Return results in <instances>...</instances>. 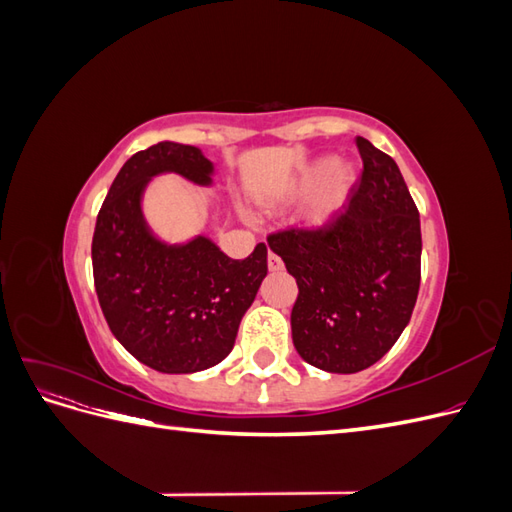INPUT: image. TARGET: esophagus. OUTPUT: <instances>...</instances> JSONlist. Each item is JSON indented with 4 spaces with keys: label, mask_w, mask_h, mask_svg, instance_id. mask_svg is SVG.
I'll return each mask as SVG.
<instances>
[{
    "label": "esophagus",
    "mask_w": 512,
    "mask_h": 512,
    "mask_svg": "<svg viewBox=\"0 0 512 512\" xmlns=\"http://www.w3.org/2000/svg\"><path fill=\"white\" fill-rule=\"evenodd\" d=\"M267 267H269V271H280V269L284 267V262L280 260V256L269 252V256H267Z\"/></svg>",
    "instance_id": "34e87169"
}]
</instances>
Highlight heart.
Returning a JSON list of instances; mask_svg holds the SVG:
<instances>
[{"mask_svg": "<svg viewBox=\"0 0 512 512\" xmlns=\"http://www.w3.org/2000/svg\"><path fill=\"white\" fill-rule=\"evenodd\" d=\"M354 170L352 166L337 162L335 158L327 156L316 160L309 166L299 179L297 192L307 196L320 188L314 207H312V220L316 222H327L329 218L342 209L346 203L348 192L354 183Z\"/></svg>", "mask_w": 512, "mask_h": 512, "instance_id": "b5f03b06", "label": "heart"}]
</instances>
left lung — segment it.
Here are the masks:
<instances>
[{"label":"left lung","instance_id":"8db88e82","mask_svg":"<svg viewBox=\"0 0 512 512\" xmlns=\"http://www.w3.org/2000/svg\"><path fill=\"white\" fill-rule=\"evenodd\" d=\"M359 183L318 228H284L269 247L297 280L290 324L301 359L331 374L380 361L410 322L421 286V220L391 156L356 136Z\"/></svg>","mask_w":512,"mask_h":512}]
</instances>
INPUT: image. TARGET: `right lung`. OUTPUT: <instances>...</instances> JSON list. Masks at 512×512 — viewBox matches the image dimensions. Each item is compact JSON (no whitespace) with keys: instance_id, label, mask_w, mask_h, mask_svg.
<instances>
[{"instance_id":"right-lung-1","label":"right lung","mask_w":512,"mask_h":512,"mask_svg":"<svg viewBox=\"0 0 512 512\" xmlns=\"http://www.w3.org/2000/svg\"><path fill=\"white\" fill-rule=\"evenodd\" d=\"M160 173L209 185L213 164L198 147L170 141L123 164L91 241L94 284L108 329L134 359L162 374H194L224 361L235 346L267 275V245L232 260L207 237L185 245L153 237L141 198Z\"/></svg>"}]
</instances>
